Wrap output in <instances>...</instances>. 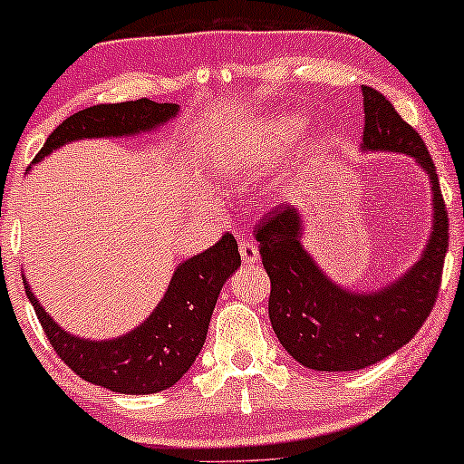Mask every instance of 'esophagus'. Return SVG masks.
Returning a JSON list of instances; mask_svg holds the SVG:
<instances>
[{"label": "esophagus", "mask_w": 464, "mask_h": 464, "mask_svg": "<svg viewBox=\"0 0 464 464\" xmlns=\"http://www.w3.org/2000/svg\"><path fill=\"white\" fill-rule=\"evenodd\" d=\"M237 249H240V256H242V262H245L246 266H251V265H256V262H258V258H260V254H258V246L254 245V242H240V246H237Z\"/></svg>", "instance_id": "obj_1"}]
</instances>
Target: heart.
<instances>
[{"instance_id": "heart-1", "label": "heart", "mask_w": 464, "mask_h": 464, "mask_svg": "<svg viewBox=\"0 0 464 464\" xmlns=\"http://www.w3.org/2000/svg\"><path fill=\"white\" fill-rule=\"evenodd\" d=\"M305 119L298 114H280L265 121L249 132L242 141L227 145L215 154V161L228 175L262 170L278 161L287 148L301 137Z\"/></svg>"}]
</instances>
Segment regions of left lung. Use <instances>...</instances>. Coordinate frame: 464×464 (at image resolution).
<instances>
[{"mask_svg":"<svg viewBox=\"0 0 464 464\" xmlns=\"http://www.w3.org/2000/svg\"><path fill=\"white\" fill-rule=\"evenodd\" d=\"M362 152L413 159L431 184V233L420 258L379 289L362 292L332 280L303 245L296 206L274 208L256 228L271 280L269 319L283 348L319 372L362 371L409 343L431 314L449 249V218L433 159L420 134L377 89L363 87Z\"/></svg>","mask_w":464,"mask_h":464,"instance_id":"1","label":"left lung"}]
</instances>
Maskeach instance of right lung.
<instances>
[{
	"label": "right lung",
	"mask_w": 464,
	"mask_h": 464,
	"mask_svg": "<svg viewBox=\"0 0 464 464\" xmlns=\"http://www.w3.org/2000/svg\"><path fill=\"white\" fill-rule=\"evenodd\" d=\"M177 114L179 105L175 102H154L148 98L87 107L49 134L33 163L73 141L154 132ZM240 262L236 237L227 233L218 245L177 265L166 294L141 325L102 341L63 330L40 305L26 278L24 285L46 339L76 375L123 395H150L175 386L190 371L202 353L219 292Z\"/></svg>",
	"instance_id": "right-lung-1"
}]
</instances>
